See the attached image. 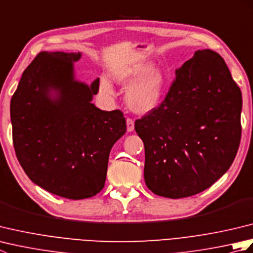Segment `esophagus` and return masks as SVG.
Returning a JSON list of instances; mask_svg holds the SVG:
<instances>
[{"mask_svg": "<svg viewBox=\"0 0 253 253\" xmlns=\"http://www.w3.org/2000/svg\"><path fill=\"white\" fill-rule=\"evenodd\" d=\"M126 124H127V131L131 132L133 130V128H135V122H133L131 118H127Z\"/></svg>", "mask_w": 253, "mask_h": 253, "instance_id": "obj_1", "label": "esophagus"}]
</instances>
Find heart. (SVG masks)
I'll list each match as a JSON object with an SVG mask.
<instances>
[{"instance_id": "b5f03b06", "label": "heart", "mask_w": 253, "mask_h": 253, "mask_svg": "<svg viewBox=\"0 0 253 253\" xmlns=\"http://www.w3.org/2000/svg\"><path fill=\"white\" fill-rule=\"evenodd\" d=\"M112 77L117 84L129 85L125 95L126 104L138 114H148L157 110L169 85L166 75L161 69H153L152 64L120 69L113 73ZM100 90L106 96L114 94L112 84L104 77L100 80Z\"/></svg>"}]
</instances>
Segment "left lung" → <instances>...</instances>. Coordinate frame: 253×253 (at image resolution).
<instances>
[{
  "instance_id": "1",
  "label": "left lung",
  "mask_w": 253,
  "mask_h": 253,
  "mask_svg": "<svg viewBox=\"0 0 253 253\" xmlns=\"http://www.w3.org/2000/svg\"><path fill=\"white\" fill-rule=\"evenodd\" d=\"M164 101L135 123L144 181L170 199L206 190L226 173L241 137V91L218 53L199 50L175 71Z\"/></svg>"
}]
</instances>
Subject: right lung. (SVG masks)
Wrapping results in <instances>:
<instances>
[{
	"mask_svg": "<svg viewBox=\"0 0 253 253\" xmlns=\"http://www.w3.org/2000/svg\"><path fill=\"white\" fill-rule=\"evenodd\" d=\"M82 53L41 52L25 69L10 100L16 155L27 176L46 191L73 200L104 187L112 147L126 132L120 110L92 102L99 79L75 78Z\"/></svg>",
	"mask_w": 253,
	"mask_h": 253,
	"instance_id": "obj_1",
	"label": "right lung"
}]
</instances>
